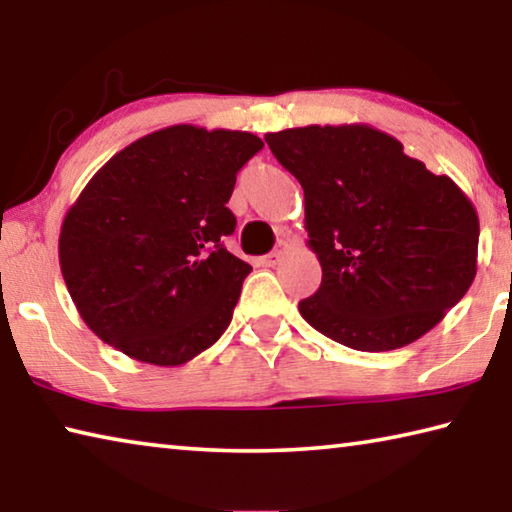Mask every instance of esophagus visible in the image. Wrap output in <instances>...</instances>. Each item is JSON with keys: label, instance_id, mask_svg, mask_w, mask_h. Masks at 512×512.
<instances>
[{"label": "esophagus", "instance_id": "esophagus-1", "mask_svg": "<svg viewBox=\"0 0 512 512\" xmlns=\"http://www.w3.org/2000/svg\"><path fill=\"white\" fill-rule=\"evenodd\" d=\"M282 255H284V250H273V253L259 257V264H262V266H275L282 259Z\"/></svg>", "mask_w": 512, "mask_h": 512}]
</instances>
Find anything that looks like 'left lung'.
Masks as SVG:
<instances>
[{"label": "left lung", "instance_id": "obj_1", "mask_svg": "<svg viewBox=\"0 0 512 512\" xmlns=\"http://www.w3.org/2000/svg\"><path fill=\"white\" fill-rule=\"evenodd\" d=\"M264 140L305 189L307 246L323 282L298 309L320 334L361 352L404 348L472 287V201L393 135L368 124H311Z\"/></svg>", "mask_w": 512, "mask_h": 512}]
</instances>
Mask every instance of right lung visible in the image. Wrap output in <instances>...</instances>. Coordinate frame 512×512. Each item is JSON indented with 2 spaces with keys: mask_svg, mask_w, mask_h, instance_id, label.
<instances>
[{
  "mask_svg": "<svg viewBox=\"0 0 512 512\" xmlns=\"http://www.w3.org/2000/svg\"><path fill=\"white\" fill-rule=\"evenodd\" d=\"M262 146L246 131L176 124L94 173L60 225L58 259L103 343L169 368L219 341L253 271L223 244L237 225L225 203Z\"/></svg>",
  "mask_w": 512,
  "mask_h": 512,
  "instance_id": "right-lung-1",
  "label": "right lung"
}]
</instances>
